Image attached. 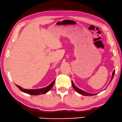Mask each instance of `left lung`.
Returning a JSON list of instances; mask_svg holds the SVG:
<instances>
[{
  "label": "left lung",
  "instance_id": "left-lung-1",
  "mask_svg": "<svg viewBox=\"0 0 122 122\" xmlns=\"http://www.w3.org/2000/svg\"><path fill=\"white\" fill-rule=\"evenodd\" d=\"M114 73H115V70L113 72V73H112V78H111V80L110 81V82H111V81L112 80V79L113 78V76H114ZM109 82V83H110ZM72 87L74 88V89L75 90H76V91L79 94H80V95H83V96H94V95H97V93H87V92L84 91H82L81 90V89L78 88V87H77L75 85V84L73 83V81H72Z\"/></svg>",
  "mask_w": 122,
  "mask_h": 122
}]
</instances>
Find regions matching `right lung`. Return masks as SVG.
<instances>
[{
  "mask_svg": "<svg viewBox=\"0 0 122 122\" xmlns=\"http://www.w3.org/2000/svg\"><path fill=\"white\" fill-rule=\"evenodd\" d=\"M55 81V80H54V81L51 82V83L50 84V85L48 86L44 87V88H39V89H32V90H28V89H24L23 88L19 86L16 85V86L19 88V90L22 92H24L25 93L29 94V95H42V94H45L49 91L50 90H51V88H52L53 86L54 85Z\"/></svg>",
  "mask_w": 122,
  "mask_h": 122,
  "instance_id": "obj_1",
  "label": "right lung"
}]
</instances>
